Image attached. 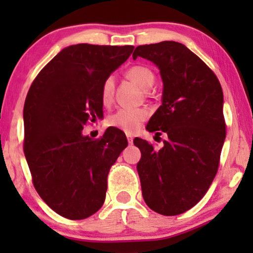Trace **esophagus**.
<instances>
[{
  "instance_id": "34e87169",
  "label": "esophagus",
  "mask_w": 253,
  "mask_h": 253,
  "mask_svg": "<svg viewBox=\"0 0 253 253\" xmlns=\"http://www.w3.org/2000/svg\"><path fill=\"white\" fill-rule=\"evenodd\" d=\"M127 140H128V144L133 143V136L130 134H127Z\"/></svg>"
}]
</instances>
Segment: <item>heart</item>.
<instances>
[{"label": "heart", "mask_w": 253, "mask_h": 253, "mask_svg": "<svg viewBox=\"0 0 253 253\" xmlns=\"http://www.w3.org/2000/svg\"><path fill=\"white\" fill-rule=\"evenodd\" d=\"M126 76L144 90L150 89L155 83V74L145 65L132 66L127 70ZM114 77L108 76L103 81L102 86H101V100L104 104L112 102L114 97ZM147 117H149V112L144 108H120L108 118V124L127 133H133L141 126Z\"/></svg>", "instance_id": "1"}]
</instances>
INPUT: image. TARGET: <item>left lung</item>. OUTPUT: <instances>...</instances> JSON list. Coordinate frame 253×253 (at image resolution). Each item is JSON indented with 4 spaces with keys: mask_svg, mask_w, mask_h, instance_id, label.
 I'll list each match as a JSON object with an SVG mask.
<instances>
[{
    "mask_svg": "<svg viewBox=\"0 0 253 253\" xmlns=\"http://www.w3.org/2000/svg\"><path fill=\"white\" fill-rule=\"evenodd\" d=\"M136 57L155 63L164 84L162 106L146 129L168 134L159 150L144 139L133 141L141 152L136 170L143 197L157 213L178 215L205 196L217 172L226 138L221 84L183 43L140 45Z\"/></svg>",
    "mask_w": 253,
    "mask_h": 253,
    "instance_id": "obj_1",
    "label": "left lung"
}]
</instances>
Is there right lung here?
<instances>
[{
    "label": "right lung",
    "instance_id": "obj_1",
    "mask_svg": "<svg viewBox=\"0 0 253 253\" xmlns=\"http://www.w3.org/2000/svg\"><path fill=\"white\" fill-rule=\"evenodd\" d=\"M133 46L77 43L38 74L24 107V152L43 202L66 219H85L102 207L112 165L128 145L123 130L82 134L103 117L101 86L127 60Z\"/></svg>",
    "mask_w": 253,
    "mask_h": 253
}]
</instances>
